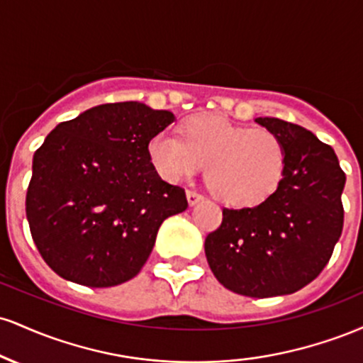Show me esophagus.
<instances>
[{
    "instance_id": "34e87169",
    "label": "esophagus",
    "mask_w": 363,
    "mask_h": 363,
    "mask_svg": "<svg viewBox=\"0 0 363 363\" xmlns=\"http://www.w3.org/2000/svg\"><path fill=\"white\" fill-rule=\"evenodd\" d=\"M186 196H187V203H189L191 206L196 205V203H198V201H201V199H203V194H199L198 191H193V189H189V191H187Z\"/></svg>"
}]
</instances>
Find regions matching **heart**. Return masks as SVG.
<instances>
[{
	"label": "heart",
	"instance_id": "heart-1",
	"mask_svg": "<svg viewBox=\"0 0 363 363\" xmlns=\"http://www.w3.org/2000/svg\"><path fill=\"white\" fill-rule=\"evenodd\" d=\"M148 155L160 177L179 182L206 167V181L223 201L249 206L264 201L280 186L286 167L283 141L269 129L234 124L222 114H198L182 136L160 131Z\"/></svg>",
	"mask_w": 363,
	"mask_h": 363
}]
</instances>
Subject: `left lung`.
I'll return each instance as SVG.
<instances>
[{
  "label": "left lung",
  "mask_w": 363,
  "mask_h": 363,
  "mask_svg": "<svg viewBox=\"0 0 363 363\" xmlns=\"http://www.w3.org/2000/svg\"><path fill=\"white\" fill-rule=\"evenodd\" d=\"M283 141L286 167L272 196L251 208H223L205 252L215 278L245 297L289 295L319 277L343 230L347 176L338 157L298 124L257 118Z\"/></svg>",
  "instance_id": "left-lung-1"
}]
</instances>
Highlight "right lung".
Returning <instances> with one entry per match:
<instances>
[{"mask_svg":"<svg viewBox=\"0 0 363 363\" xmlns=\"http://www.w3.org/2000/svg\"><path fill=\"white\" fill-rule=\"evenodd\" d=\"M172 121L141 102L102 104L57 124L35 150L25 211L54 273L94 289L140 273L162 222L187 208L184 189L148 155Z\"/></svg>","mask_w":363,"mask_h":363,"instance_id":"right-lung-1","label":"right lung"}]
</instances>
